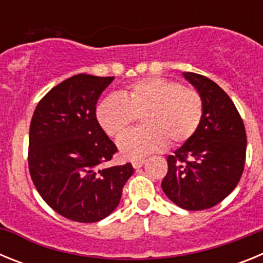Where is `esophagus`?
I'll return each instance as SVG.
<instances>
[{
    "instance_id": "obj_1",
    "label": "esophagus",
    "mask_w": 263,
    "mask_h": 263,
    "mask_svg": "<svg viewBox=\"0 0 263 263\" xmlns=\"http://www.w3.org/2000/svg\"><path fill=\"white\" fill-rule=\"evenodd\" d=\"M132 164H133L134 168H141V167L145 164V160H143V159H136V160H133V162H132Z\"/></svg>"
}]
</instances>
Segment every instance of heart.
<instances>
[{"label":"heart","mask_w":263,"mask_h":263,"mask_svg":"<svg viewBox=\"0 0 263 263\" xmlns=\"http://www.w3.org/2000/svg\"><path fill=\"white\" fill-rule=\"evenodd\" d=\"M203 100L192 88L163 78H147L130 85L124 95L104 97L96 118L108 136L117 137L142 116L141 129L130 130L118 139L121 154L141 159L170 145H182L196 133L203 118Z\"/></svg>","instance_id":"obj_1"}]
</instances>
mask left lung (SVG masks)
<instances>
[{
    "instance_id": "left-lung-1",
    "label": "left lung",
    "mask_w": 263,
    "mask_h": 263,
    "mask_svg": "<svg viewBox=\"0 0 263 263\" xmlns=\"http://www.w3.org/2000/svg\"><path fill=\"white\" fill-rule=\"evenodd\" d=\"M203 100L196 133L167 157L162 190L183 210L203 211L224 200L240 182L245 166L246 133L231 97L215 81L183 72Z\"/></svg>"
}]
</instances>
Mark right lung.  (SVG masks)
Wrapping results in <instances>:
<instances>
[{"instance_id":"right-lung-1","label":"right lung","mask_w":263,"mask_h":263,"mask_svg":"<svg viewBox=\"0 0 263 263\" xmlns=\"http://www.w3.org/2000/svg\"><path fill=\"white\" fill-rule=\"evenodd\" d=\"M113 79L72 76L53 87L32 115V183L55 212L72 221L96 222L110 215L134 173L130 163L99 168L117 152L96 118L97 100Z\"/></svg>"}]
</instances>
